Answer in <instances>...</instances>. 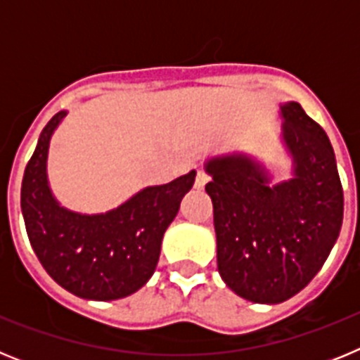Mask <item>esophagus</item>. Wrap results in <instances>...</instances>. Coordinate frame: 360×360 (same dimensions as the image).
I'll return each mask as SVG.
<instances>
[{
  "instance_id": "esophagus-1",
  "label": "esophagus",
  "mask_w": 360,
  "mask_h": 360,
  "mask_svg": "<svg viewBox=\"0 0 360 360\" xmlns=\"http://www.w3.org/2000/svg\"><path fill=\"white\" fill-rule=\"evenodd\" d=\"M209 182V176L203 171H198V174H196V180H195V187L196 189H203L205 187V184Z\"/></svg>"
}]
</instances>
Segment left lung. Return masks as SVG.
<instances>
[{"instance_id": "left-lung-1", "label": "left lung", "mask_w": 360, "mask_h": 360, "mask_svg": "<svg viewBox=\"0 0 360 360\" xmlns=\"http://www.w3.org/2000/svg\"><path fill=\"white\" fill-rule=\"evenodd\" d=\"M279 144L290 176L245 151L212 155L211 176L218 272L240 297L278 304L303 290L324 265L342 225L335 153L301 104L279 103Z\"/></svg>"}]
</instances>
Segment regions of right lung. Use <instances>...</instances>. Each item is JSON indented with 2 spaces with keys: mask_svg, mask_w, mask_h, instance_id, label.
I'll return each instance as SVG.
<instances>
[{
  "mask_svg": "<svg viewBox=\"0 0 360 360\" xmlns=\"http://www.w3.org/2000/svg\"><path fill=\"white\" fill-rule=\"evenodd\" d=\"M68 111L50 119L23 174L21 212L28 240L50 278L90 301H113L141 290L157 269L164 232L195 184L196 171L148 186L106 212L72 211L49 180V149Z\"/></svg>",
  "mask_w": 360,
  "mask_h": 360,
  "instance_id": "add662e5",
  "label": "right lung"
}]
</instances>
